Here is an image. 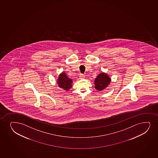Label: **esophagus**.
<instances>
[{"label": "esophagus", "instance_id": "1", "mask_svg": "<svg viewBox=\"0 0 158 158\" xmlns=\"http://www.w3.org/2000/svg\"><path fill=\"white\" fill-rule=\"evenodd\" d=\"M85 77V75L84 74H81L80 76V79H83Z\"/></svg>", "mask_w": 158, "mask_h": 158}]
</instances>
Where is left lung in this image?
<instances>
[{
  "label": "left lung",
  "mask_w": 158,
  "mask_h": 158,
  "mask_svg": "<svg viewBox=\"0 0 158 158\" xmlns=\"http://www.w3.org/2000/svg\"><path fill=\"white\" fill-rule=\"evenodd\" d=\"M111 82V78L105 73H100L94 81L95 88L98 91H102L108 86Z\"/></svg>",
  "instance_id": "8db88e82"
}]
</instances>
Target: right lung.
<instances>
[{"mask_svg": "<svg viewBox=\"0 0 158 158\" xmlns=\"http://www.w3.org/2000/svg\"><path fill=\"white\" fill-rule=\"evenodd\" d=\"M73 81L69 78L65 72H62L58 76L57 84L58 86L64 90L68 91L72 87Z\"/></svg>", "mask_w": 158, "mask_h": 158, "instance_id": "1", "label": "right lung"}]
</instances>
